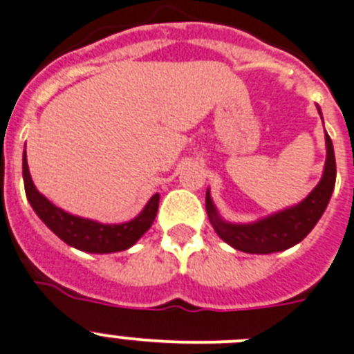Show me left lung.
Wrapping results in <instances>:
<instances>
[{
	"mask_svg": "<svg viewBox=\"0 0 354 354\" xmlns=\"http://www.w3.org/2000/svg\"><path fill=\"white\" fill-rule=\"evenodd\" d=\"M326 148H328V157H326L322 179L315 186L313 192L297 206L273 213L270 217L261 218L257 223H226L217 213V208L209 197V192H206V212H208L209 223L215 227L217 235L235 250L244 251V253H257V255L284 251L299 244L320 221L322 213L328 208L333 189H335L337 162H335L331 137L328 133H326Z\"/></svg>",
	"mask_w": 354,
	"mask_h": 354,
	"instance_id": "8db88e82",
	"label": "left lung"
}]
</instances>
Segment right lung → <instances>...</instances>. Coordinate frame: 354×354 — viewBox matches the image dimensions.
I'll use <instances>...</instances> for the list:
<instances>
[{
    "instance_id": "right-lung-1",
    "label": "right lung",
    "mask_w": 354,
    "mask_h": 354,
    "mask_svg": "<svg viewBox=\"0 0 354 354\" xmlns=\"http://www.w3.org/2000/svg\"><path fill=\"white\" fill-rule=\"evenodd\" d=\"M23 180L26 198L37 217L68 246L88 253H113L128 250L150 230L159 209V194H156L148 201L145 209L128 223L101 224L90 218L70 215L37 192L26 165V151L23 153Z\"/></svg>"
}]
</instances>
